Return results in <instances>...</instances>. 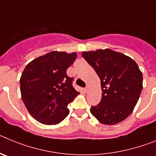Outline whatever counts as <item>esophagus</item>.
<instances>
[{"mask_svg":"<svg viewBox=\"0 0 156 156\" xmlns=\"http://www.w3.org/2000/svg\"><path fill=\"white\" fill-rule=\"evenodd\" d=\"M88 89H89V86H88V85H87L86 87L84 88V90L87 92V90H88Z\"/></svg>","mask_w":156,"mask_h":156,"instance_id":"obj_1","label":"esophagus"}]
</instances>
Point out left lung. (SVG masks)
<instances>
[{
	"mask_svg": "<svg viewBox=\"0 0 156 156\" xmlns=\"http://www.w3.org/2000/svg\"><path fill=\"white\" fill-rule=\"evenodd\" d=\"M83 58L101 80V99L90 112L100 122L116 124L134 108L143 88L142 73L131 58L111 49L83 51Z\"/></svg>",
	"mask_w": 156,
	"mask_h": 156,
	"instance_id": "8db88e82",
	"label": "left lung"
}]
</instances>
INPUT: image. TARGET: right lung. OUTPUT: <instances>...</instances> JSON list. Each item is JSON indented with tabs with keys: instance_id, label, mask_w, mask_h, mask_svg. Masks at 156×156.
Returning a JSON list of instances; mask_svg holds the SVG:
<instances>
[{
	"instance_id": "obj_1",
	"label": "right lung",
	"mask_w": 156,
	"mask_h": 156,
	"mask_svg": "<svg viewBox=\"0 0 156 156\" xmlns=\"http://www.w3.org/2000/svg\"><path fill=\"white\" fill-rule=\"evenodd\" d=\"M76 53L51 51L30 62L20 78L23 101L30 115L43 124L55 125L69 113L67 108L79 92L66 74Z\"/></svg>"
}]
</instances>
